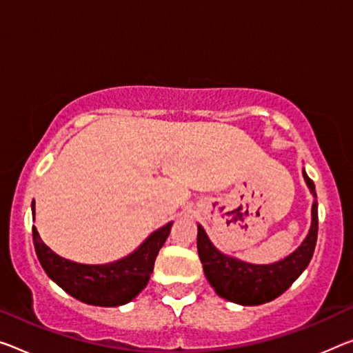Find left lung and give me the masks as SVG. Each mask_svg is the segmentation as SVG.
I'll return each instance as SVG.
<instances>
[{
  "mask_svg": "<svg viewBox=\"0 0 353 353\" xmlns=\"http://www.w3.org/2000/svg\"><path fill=\"white\" fill-rule=\"evenodd\" d=\"M311 192L316 195V186L303 172ZM319 214L317 202L312 203L311 230L303 245L289 257L273 265H251L227 257L211 245L207 233L199 225L197 251L203 265L208 283L219 296L243 306H256L268 303L283 295L294 281L311 262L317 243Z\"/></svg>",
  "mask_w": 353,
  "mask_h": 353,
  "instance_id": "obj_1",
  "label": "left lung"
}]
</instances>
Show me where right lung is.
<instances>
[{"label":"right lung","mask_w":353,"mask_h":353,"mask_svg":"<svg viewBox=\"0 0 353 353\" xmlns=\"http://www.w3.org/2000/svg\"><path fill=\"white\" fill-rule=\"evenodd\" d=\"M170 229L172 222L151 233L129 257L107 265H82L57 256L42 243L36 227H32V241L42 268L64 292L86 305L115 307L132 301L148 284L156 256L169 236Z\"/></svg>","instance_id":"obj_1"}]
</instances>
